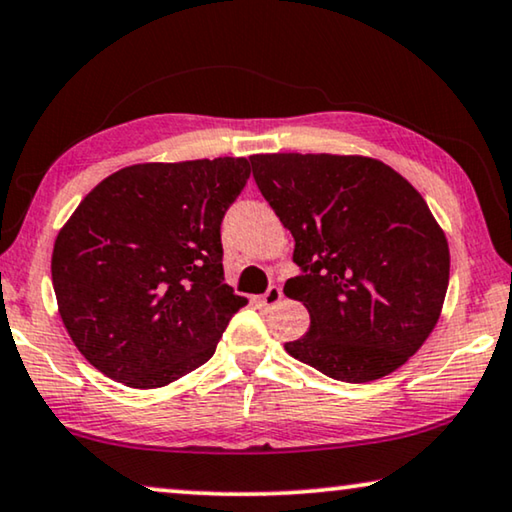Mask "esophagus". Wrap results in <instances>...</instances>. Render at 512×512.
I'll return each mask as SVG.
<instances>
[{
    "mask_svg": "<svg viewBox=\"0 0 512 512\" xmlns=\"http://www.w3.org/2000/svg\"><path fill=\"white\" fill-rule=\"evenodd\" d=\"M279 300H281V288L279 286H270L263 295H258V305H263V307L279 305Z\"/></svg>",
    "mask_w": 512,
    "mask_h": 512,
    "instance_id": "obj_1",
    "label": "esophagus"
}]
</instances>
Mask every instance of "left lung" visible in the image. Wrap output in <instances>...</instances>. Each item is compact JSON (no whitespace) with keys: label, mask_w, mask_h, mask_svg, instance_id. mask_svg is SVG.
Listing matches in <instances>:
<instances>
[{"label":"left lung","mask_w":512,"mask_h":512,"mask_svg":"<svg viewBox=\"0 0 512 512\" xmlns=\"http://www.w3.org/2000/svg\"><path fill=\"white\" fill-rule=\"evenodd\" d=\"M251 173L295 240L284 293L309 311L288 355L335 381L395 372L441 316L450 251L441 226L397 170L369 157L254 154Z\"/></svg>","instance_id":"8db88e82"}]
</instances>
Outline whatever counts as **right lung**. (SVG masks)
<instances>
[{"label": "right lung", "mask_w": 512, "mask_h": 512, "mask_svg": "<svg viewBox=\"0 0 512 512\" xmlns=\"http://www.w3.org/2000/svg\"><path fill=\"white\" fill-rule=\"evenodd\" d=\"M251 175L219 157L117 170L59 231L53 286L87 362L129 388H161L212 358L247 298L224 284L221 219Z\"/></svg>", "instance_id": "obj_1"}]
</instances>
